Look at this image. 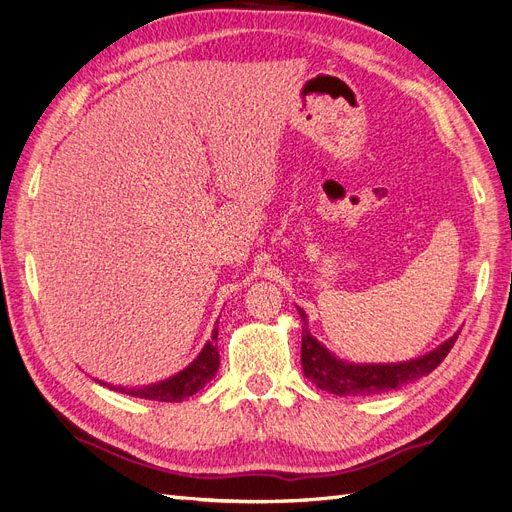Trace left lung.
I'll return each instance as SVG.
<instances>
[{"mask_svg": "<svg viewBox=\"0 0 512 512\" xmlns=\"http://www.w3.org/2000/svg\"><path fill=\"white\" fill-rule=\"evenodd\" d=\"M297 309L303 320L301 363L305 376L312 380L318 389L329 391L333 395H376L391 389H399V386H404L412 380L423 378L444 361V356L451 352L459 337V333H455L436 350L404 363H346L342 359H337L335 354H331L312 333L307 331V316L301 307Z\"/></svg>", "mask_w": 512, "mask_h": 512, "instance_id": "left-lung-1", "label": "left lung"}]
</instances>
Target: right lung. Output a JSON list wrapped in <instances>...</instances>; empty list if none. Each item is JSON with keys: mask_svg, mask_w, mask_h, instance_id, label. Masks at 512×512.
<instances>
[{"mask_svg": "<svg viewBox=\"0 0 512 512\" xmlns=\"http://www.w3.org/2000/svg\"><path fill=\"white\" fill-rule=\"evenodd\" d=\"M218 327L213 329L211 342L205 344V348L200 350V354L196 359L185 367L179 374H175L173 378L149 384V386H138V389H128V386H113V384H104L108 389L126 393L132 397H141V399H151V401H181L185 397H192L194 393H198L203 386L218 374L220 367V352H218Z\"/></svg>", "mask_w": 512, "mask_h": 512, "instance_id": "1", "label": "right lung"}]
</instances>
